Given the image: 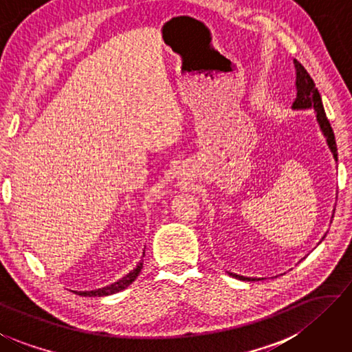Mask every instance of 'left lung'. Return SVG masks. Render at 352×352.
Here are the masks:
<instances>
[{
  "mask_svg": "<svg viewBox=\"0 0 352 352\" xmlns=\"http://www.w3.org/2000/svg\"><path fill=\"white\" fill-rule=\"evenodd\" d=\"M294 66H296V72H297V76H296L297 98L294 100L292 109L294 111H303V109H314L316 111L317 123H318V126H320V131L323 133V137L327 138V144H328V148L332 152V157H334V160L337 162L336 137H334V132H332V127L329 124V121L327 118V113H324L320 94H318L317 87L314 85V81H312V78H311V75L306 72V69L302 65H300L297 60H294ZM332 217H334V215H332ZM323 239H324V235H323ZM228 274L231 277H234V278L243 280V282H254V280H263V278L239 276V274H234V272H229V271H228Z\"/></svg>",
  "mask_w": 352,
  "mask_h": 352,
  "instance_id": "8db88e82",
  "label": "left lung"
}]
</instances>
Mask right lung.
Instances as JSON below:
<instances>
[{
	"mask_svg": "<svg viewBox=\"0 0 352 352\" xmlns=\"http://www.w3.org/2000/svg\"><path fill=\"white\" fill-rule=\"evenodd\" d=\"M143 257H144V252H143ZM143 270V260H140V263L137 265V267H133V270L126 274L123 278L117 280V282L112 283V285H107L104 287H100V289H94V291H74L75 294H78V296L82 297H104V296H112L115 292H120L126 289L127 286H129L133 280L138 277V274L142 272Z\"/></svg>",
	"mask_w": 352,
	"mask_h": 352,
	"instance_id": "1",
	"label": "right lung"
}]
</instances>
